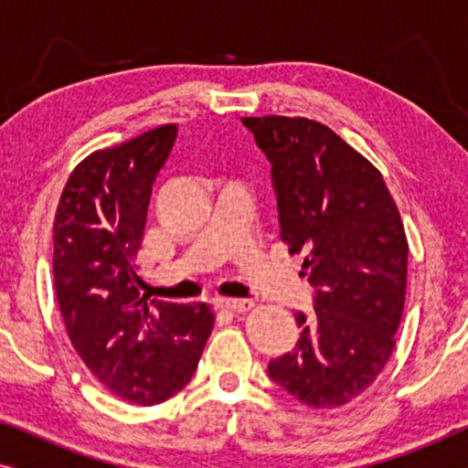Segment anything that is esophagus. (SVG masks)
Masks as SVG:
<instances>
[{"instance_id": "obj_1", "label": "esophagus", "mask_w": 468, "mask_h": 468, "mask_svg": "<svg viewBox=\"0 0 468 468\" xmlns=\"http://www.w3.org/2000/svg\"><path fill=\"white\" fill-rule=\"evenodd\" d=\"M219 306L223 309H229V311H236V313H247L253 309V300H239V298H219L217 300Z\"/></svg>"}]
</instances>
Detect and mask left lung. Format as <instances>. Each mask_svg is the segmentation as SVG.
Returning a JSON list of instances; mask_svg holds the SVG:
<instances>
[{
  "label": "left lung",
  "mask_w": 468,
  "mask_h": 468,
  "mask_svg": "<svg viewBox=\"0 0 468 468\" xmlns=\"http://www.w3.org/2000/svg\"><path fill=\"white\" fill-rule=\"evenodd\" d=\"M272 164L281 240L304 253L313 309L296 313V347L268 375L311 409L347 405L373 383L396 345L409 245L381 172L304 117H242Z\"/></svg>",
  "instance_id": "8db88e82"
}]
</instances>
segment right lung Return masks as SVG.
<instances>
[{"mask_svg": "<svg viewBox=\"0 0 468 468\" xmlns=\"http://www.w3.org/2000/svg\"><path fill=\"white\" fill-rule=\"evenodd\" d=\"M176 132L159 125L82 159L53 223L55 293L69 341L101 386L143 407L187 386L215 324L207 303L149 300L136 274L153 183Z\"/></svg>", "mask_w": 468, "mask_h": 468, "instance_id": "1", "label": "right lung"}]
</instances>
